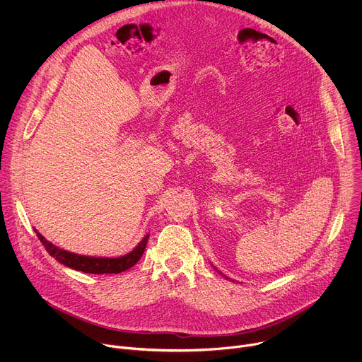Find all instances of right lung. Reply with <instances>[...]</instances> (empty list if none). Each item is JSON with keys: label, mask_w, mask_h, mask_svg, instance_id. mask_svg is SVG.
Returning <instances> with one entry per match:
<instances>
[{"label": "right lung", "mask_w": 362, "mask_h": 362, "mask_svg": "<svg viewBox=\"0 0 362 362\" xmlns=\"http://www.w3.org/2000/svg\"><path fill=\"white\" fill-rule=\"evenodd\" d=\"M35 230V229H34ZM37 232V230H35ZM37 236L40 242L44 245L45 250L54 257V259L71 269L81 271L84 274H120L132 268L144 253L148 235L143 238V240L127 255L120 257H93V256H83L77 253H71L54 246L51 242L45 240L38 232Z\"/></svg>", "instance_id": "add662e5"}]
</instances>
